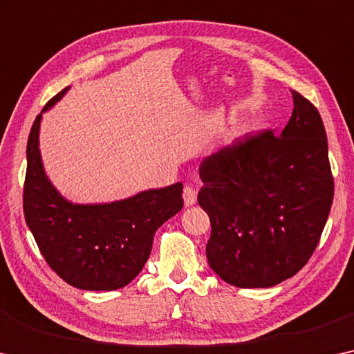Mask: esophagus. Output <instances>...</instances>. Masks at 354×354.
<instances>
[{"instance_id": "34e87169", "label": "esophagus", "mask_w": 354, "mask_h": 354, "mask_svg": "<svg viewBox=\"0 0 354 354\" xmlns=\"http://www.w3.org/2000/svg\"><path fill=\"white\" fill-rule=\"evenodd\" d=\"M196 199H198V192L193 187H185L183 188V201H185V205L189 207V205L196 204Z\"/></svg>"}]
</instances>
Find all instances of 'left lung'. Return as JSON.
I'll use <instances>...</instances> for the list:
<instances>
[{
    "label": "left lung",
    "mask_w": 354,
    "mask_h": 354,
    "mask_svg": "<svg viewBox=\"0 0 354 354\" xmlns=\"http://www.w3.org/2000/svg\"><path fill=\"white\" fill-rule=\"evenodd\" d=\"M292 93V115L279 136L239 138L199 166L198 203L212 232V270L237 288H270L312 257L328 220L334 180L328 138L312 102Z\"/></svg>",
    "instance_id": "obj_1"
}]
</instances>
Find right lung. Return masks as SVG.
<instances>
[{
	"label": "right lung",
	"mask_w": 354,
	"mask_h": 354,
	"mask_svg": "<svg viewBox=\"0 0 354 354\" xmlns=\"http://www.w3.org/2000/svg\"><path fill=\"white\" fill-rule=\"evenodd\" d=\"M68 90L47 102L30 131L25 220L42 257L66 283L86 291H113L142 270L156 230L183 207V185L145 189L113 203L75 204L64 198L42 165L39 129L42 113Z\"/></svg>",
	"instance_id": "1"
}]
</instances>
